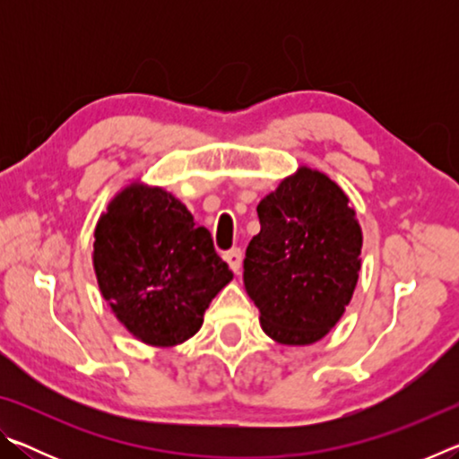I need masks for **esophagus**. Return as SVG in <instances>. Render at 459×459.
I'll use <instances>...</instances> for the list:
<instances>
[{"label":"esophagus","instance_id":"esophagus-1","mask_svg":"<svg viewBox=\"0 0 459 459\" xmlns=\"http://www.w3.org/2000/svg\"><path fill=\"white\" fill-rule=\"evenodd\" d=\"M224 261L229 263V267L235 271V273H238L240 271V265H243V251H240L238 247L230 248V251L224 253Z\"/></svg>","mask_w":459,"mask_h":459}]
</instances>
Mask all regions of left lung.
<instances>
[{
  "mask_svg": "<svg viewBox=\"0 0 459 459\" xmlns=\"http://www.w3.org/2000/svg\"><path fill=\"white\" fill-rule=\"evenodd\" d=\"M257 214L243 281L261 328L281 344H314L336 325L359 281L354 211L328 176L301 168L259 202Z\"/></svg>",
  "mask_w": 459,
  "mask_h": 459,
  "instance_id": "left-lung-1",
  "label": "left lung"
}]
</instances>
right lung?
Instances as JSON below:
<instances>
[{
    "instance_id": "obj_1",
    "label": "right lung",
    "mask_w": 459,
    "mask_h": 459,
    "mask_svg": "<svg viewBox=\"0 0 459 459\" xmlns=\"http://www.w3.org/2000/svg\"><path fill=\"white\" fill-rule=\"evenodd\" d=\"M99 290L126 328L152 346L182 344L232 279L208 229L161 188L129 186L95 230Z\"/></svg>"
}]
</instances>
